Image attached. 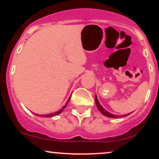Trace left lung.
<instances>
[{
  "label": "left lung",
  "instance_id": "8db88e82",
  "mask_svg": "<svg viewBox=\"0 0 159 159\" xmlns=\"http://www.w3.org/2000/svg\"><path fill=\"white\" fill-rule=\"evenodd\" d=\"M95 100H96V106H97L98 109L100 111V112L102 113L103 115H105V116H107V117H111V118H117V117H120V116H117V115H114V114H112L111 113H109L107 112V111L105 110L104 107L102 106L101 105H100V103L98 102V98H97V96H96V97H95ZM126 116V115H125ZM125 116V115H123V116Z\"/></svg>",
  "mask_w": 159,
  "mask_h": 159
}]
</instances>
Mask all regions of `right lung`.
Here are the masks:
<instances>
[{
    "instance_id": "obj_1",
    "label": "right lung",
    "mask_w": 159,
    "mask_h": 159,
    "mask_svg": "<svg viewBox=\"0 0 159 159\" xmlns=\"http://www.w3.org/2000/svg\"><path fill=\"white\" fill-rule=\"evenodd\" d=\"M71 97V96H70ZM69 100H70V98H69L68 99V101H67V102L66 103H68L69 102ZM67 105V104H66ZM66 105H65V106H63V108L62 109H61V110H60L59 111H57V112H55V113H52V114H45V115H39L40 116H43V117H52V116H56V115H57V114H61V113L62 112V111H63V109L65 108L66 107ZM37 115V114H36Z\"/></svg>"
}]
</instances>
